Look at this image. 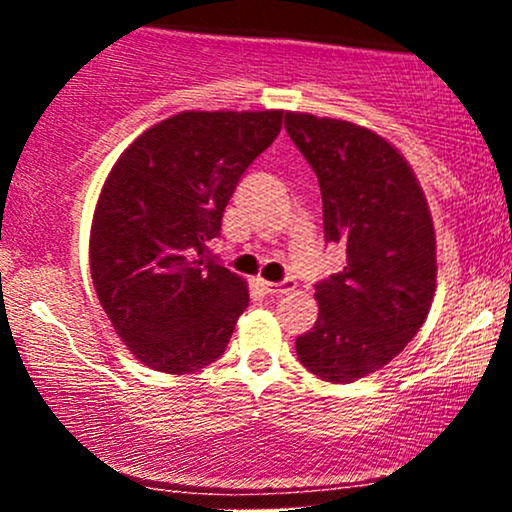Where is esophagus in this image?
I'll list each match as a JSON object with an SVG mask.
<instances>
[{
	"label": "esophagus",
	"mask_w": 512,
	"mask_h": 512,
	"mask_svg": "<svg viewBox=\"0 0 512 512\" xmlns=\"http://www.w3.org/2000/svg\"><path fill=\"white\" fill-rule=\"evenodd\" d=\"M260 286L264 293H269V296H284V293H291L296 289V281L293 279H284V281H264L260 279Z\"/></svg>",
	"instance_id": "34e87169"
}]
</instances>
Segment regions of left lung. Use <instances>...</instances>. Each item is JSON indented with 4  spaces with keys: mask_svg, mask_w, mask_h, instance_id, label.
Wrapping results in <instances>:
<instances>
[{
    "mask_svg": "<svg viewBox=\"0 0 512 512\" xmlns=\"http://www.w3.org/2000/svg\"><path fill=\"white\" fill-rule=\"evenodd\" d=\"M291 142L315 170L327 243L346 267L315 284V327L296 354L327 383L375 373L424 325L436 293V233L404 156L354 122L286 113Z\"/></svg>",
    "mask_w": 512,
    "mask_h": 512,
    "instance_id": "obj_1",
    "label": "left lung"
}]
</instances>
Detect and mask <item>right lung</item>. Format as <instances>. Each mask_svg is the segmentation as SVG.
Returning a JSON list of instances; mask_svg holds the SVG:
<instances>
[{
  "label": "right lung",
  "mask_w": 512,
  "mask_h": 512,
  "mask_svg": "<svg viewBox=\"0 0 512 512\" xmlns=\"http://www.w3.org/2000/svg\"><path fill=\"white\" fill-rule=\"evenodd\" d=\"M284 110H187L117 158L91 226V276L115 332L139 361L195 373L226 351L245 281L207 255L238 180L274 142Z\"/></svg>",
  "instance_id": "add662e5"
}]
</instances>
